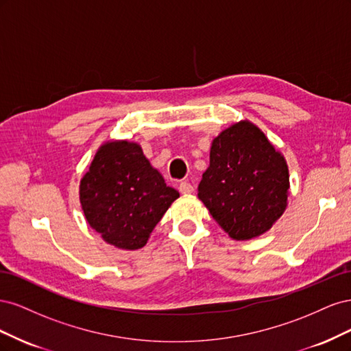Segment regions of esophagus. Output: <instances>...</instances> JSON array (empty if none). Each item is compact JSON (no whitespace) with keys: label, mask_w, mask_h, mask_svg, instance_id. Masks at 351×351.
I'll return each mask as SVG.
<instances>
[{"label":"esophagus","mask_w":351,"mask_h":351,"mask_svg":"<svg viewBox=\"0 0 351 351\" xmlns=\"http://www.w3.org/2000/svg\"><path fill=\"white\" fill-rule=\"evenodd\" d=\"M178 190H180V193H182V195H192L195 192V187L187 182H183V183H180Z\"/></svg>","instance_id":"34e87169"}]
</instances>
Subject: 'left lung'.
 <instances>
[{"instance_id": "1", "label": "left lung", "mask_w": 351, "mask_h": 351, "mask_svg": "<svg viewBox=\"0 0 351 351\" xmlns=\"http://www.w3.org/2000/svg\"><path fill=\"white\" fill-rule=\"evenodd\" d=\"M289 195L285 158L256 124L232 123L212 141L197 197L231 239L250 240L269 231Z\"/></svg>"}]
</instances>
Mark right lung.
<instances>
[{"label":"right lung","instance_id":"add662e5","mask_svg":"<svg viewBox=\"0 0 351 351\" xmlns=\"http://www.w3.org/2000/svg\"><path fill=\"white\" fill-rule=\"evenodd\" d=\"M79 197L88 224L105 243L137 250L180 193L165 184L139 143L108 141L82 177Z\"/></svg>","mask_w":351,"mask_h":351}]
</instances>
